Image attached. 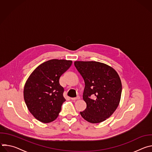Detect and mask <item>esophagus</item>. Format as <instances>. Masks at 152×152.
<instances>
[{"mask_svg":"<svg viewBox=\"0 0 152 152\" xmlns=\"http://www.w3.org/2000/svg\"><path fill=\"white\" fill-rule=\"evenodd\" d=\"M71 99H72V100H73V101H75V100H79V99H80V97H79V96H77V97H76L71 98Z\"/></svg>","mask_w":152,"mask_h":152,"instance_id":"34e87169","label":"esophagus"}]
</instances>
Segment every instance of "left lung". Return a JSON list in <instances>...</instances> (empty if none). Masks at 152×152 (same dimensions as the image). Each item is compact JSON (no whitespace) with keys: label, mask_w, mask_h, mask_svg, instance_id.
<instances>
[{"label":"left lung","mask_w":152,"mask_h":152,"mask_svg":"<svg viewBox=\"0 0 152 152\" xmlns=\"http://www.w3.org/2000/svg\"><path fill=\"white\" fill-rule=\"evenodd\" d=\"M74 64L85 85L83 99L86 107L80 114L90 123H101L119 104L122 91L120 78L113 68L102 62L75 61Z\"/></svg>","instance_id":"8db88e82"}]
</instances>
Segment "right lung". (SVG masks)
Returning a JSON list of instances; mask_svg holds the SVG:
<instances>
[{
	"instance_id": "1",
	"label": "right lung",
	"mask_w": 152,
	"mask_h": 152,
	"mask_svg": "<svg viewBox=\"0 0 152 152\" xmlns=\"http://www.w3.org/2000/svg\"><path fill=\"white\" fill-rule=\"evenodd\" d=\"M72 61L51 59L38 66L28 77L24 87V99L30 113L39 121L48 123L59 115L64 89L59 84L61 76Z\"/></svg>"
}]
</instances>
